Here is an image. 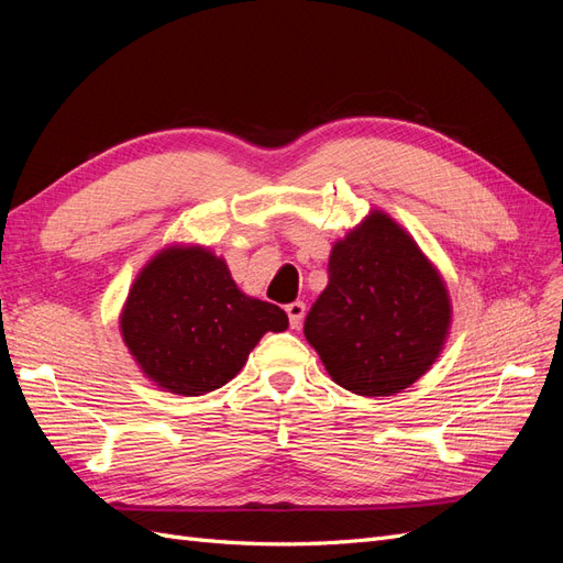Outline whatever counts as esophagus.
I'll use <instances>...</instances> for the list:
<instances>
[{
	"mask_svg": "<svg viewBox=\"0 0 563 563\" xmlns=\"http://www.w3.org/2000/svg\"><path fill=\"white\" fill-rule=\"evenodd\" d=\"M286 314H288V323H291L294 329H298L302 323V317H305V302L296 300V302H288L286 305Z\"/></svg>",
	"mask_w": 563,
	"mask_h": 563,
	"instance_id": "obj_1",
	"label": "esophagus"
}]
</instances>
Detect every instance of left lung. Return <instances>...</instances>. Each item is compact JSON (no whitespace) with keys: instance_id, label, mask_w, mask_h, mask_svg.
Returning <instances> with one entry per match:
<instances>
[{"instance_id":"left-lung-1","label":"left lung","mask_w":563,"mask_h":563,"mask_svg":"<svg viewBox=\"0 0 563 563\" xmlns=\"http://www.w3.org/2000/svg\"><path fill=\"white\" fill-rule=\"evenodd\" d=\"M449 323L439 272L395 220L373 211L333 246L329 284L302 331L340 387L389 397L434 364Z\"/></svg>"}]
</instances>
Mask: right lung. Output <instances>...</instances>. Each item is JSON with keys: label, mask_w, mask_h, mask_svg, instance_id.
Masks as SVG:
<instances>
[{"label": "right lung", "mask_w": 563, "mask_h": 563, "mask_svg": "<svg viewBox=\"0 0 563 563\" xmlns=\"http://www.w3.org/2000/svg\"><path fill=\"white\" fill-rule=\"evenodd\" d=\"M282 308L244 296L225 261L201 246H172L133 282L122 335L159 387L199 397L232 380L267 331H286Z\"/></svg>", "instance_id": "right-lung-1"}]
</instances>
